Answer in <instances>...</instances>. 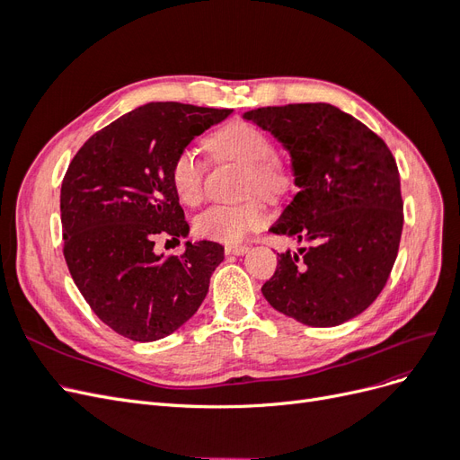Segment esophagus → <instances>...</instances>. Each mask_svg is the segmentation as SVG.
<instances>
[{
    "instance_id": "esophagus-1",
    "label": "esophagus",
    "mask_w": 460,
    "mask_h": 460,
    "mask_svg": "<svg viewBox=\"0 0 460 460\" xmlns=\"http://www.w3.org/2000/svg\"><path fill=\"white\" fill-rule=\"evenodd\" d=\"M247 252H249L247 245H230V247H226V255L240 257V255H245Z\"/></svg>"
}]
</instances>
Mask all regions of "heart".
I'll use <instances>...</instances> for the list:
<instances>
[{
	"label": "heart",
	"mask_w": 460,
	"mask_h": 460,
	"mask_svg": "<svg viewBox=\"0 0 460 460\" xmlns=\"http://www.w3.org/2000/svg\"><path fill=\"white\" fill-rule=\"evenodd\" d=\"M207 147L218 159L245 166L243 191L278 199L289 188V172L274 155V144L261 128L247 122H232L207 140ZM205 163L193 147L176 153L171 164V182L176 196L188 205L199 203L203 196ZM264 222V208L259 198L240 203H218L207 207L193 220V232L199 238L218 243H238Z\"/></svg>",
	"instance_id": "heart-1"
}]
</instances>
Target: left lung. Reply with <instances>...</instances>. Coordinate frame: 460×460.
I'll use <instances>...</instances> for the list:
<instances>
[{
	"mask_svg": "<svg viewBox=\"0 0 460 460\" xmlns=\"http://www.w3.org/2000/svg\"><path fill=\"white\" fill-rule=\"evenodd\" d=\"M243 120L288 149L299 188L270 232L309 243L278 255L262 296L301 324H343L380 296L397 257L402 201L392 151L330 103L261 107Z\"/></svg>",
	"mask_w": 460,
	"mask_h": 460,
	"instance_id": "1",
	"label": "left lung"
}]
</instances>
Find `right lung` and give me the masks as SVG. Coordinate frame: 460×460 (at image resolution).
Wrapping results in <instances>:
<instances>
[{
	"instance_id": "right-lung-1",
	"label": "right lung",
	"mask_w": 460,
	"mask_h": 460,
	"mask_svg": "<svg viewBox=\"0 0 460 460\" xmlns=\"http://www.w3.org/2000/svg\"><path fill=\"white\" fill-rule=\"evenodd\" d=\"M232 109L151 102L93 134L61 184L65 261L92 311L134 341L166 338L196 314L225 259L217 242L155 252L157 235L188 238L171 164ZM180 243V242H178Z\"/></svg>"
}]
</instances>
